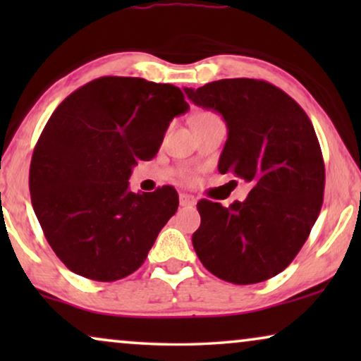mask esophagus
<instances>
[{
    "instance_id": "obj_1",
    "label": "esophagus",
    "mask_w": 361,
    "mask_h": 361,
    "mask_svg": "<svg viewBox=\"0 0 361 361\" xmlns=\"http://www.w3.org/2000/svg\"><path fill=\"white\" fill-rule=\"evenodd\" d=\"M179 202H180L182 207H194L195 205V197L190 195V194H180Z\"/></svg>"
}]
</instances>
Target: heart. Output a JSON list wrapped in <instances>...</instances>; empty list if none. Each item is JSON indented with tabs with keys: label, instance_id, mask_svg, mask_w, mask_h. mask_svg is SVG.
I'll return each mask as SVG.
<instances>
[{
	"label": "heart",
	"instance_id": "obj_1",
	"mask_svg": "<svg viewBox=\"0 0 361 361\" xmlns=\"http://www.w3.org/2000/svg\"><path fill=\"white\" fill-rule=\"evenodd\" d=\"M215 118H220L216 113H212V111H204V113H199V115L195 116L194 123H199V121H209V120H215ZM187 174V172H185Z\"/></svg>",
	"mask_w": 361,
	"mask_h": 361
}]
</instances>
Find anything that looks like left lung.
<instances>
[{"mask_svg": "<svg viewBox=\"0 0 361 361\" xmlns=\"http://www.w3.org/2000/svg\"><path fill=\"white\" fill-rule=\"evenodd\" d=\"M184 90L226 121L220 174L251 184L245 202L197 204L195 253L228 283L273 278L295 258L322 209L325 166L312 123L298 102L264 80L224 78Z\"/></svg>", "mask_w": 361, "mask_h": 361, "instance_id": "obj_1", "label": "left lung"}]
</instances>
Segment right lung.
I'll list each match as a JSON object with an SVG mask.
<instances>
[{
  "mask_svg": "<svg viewBox=\"0 0 361 361\" xmlns=\"http://www.w3.org/2000/svg\"><path fill=\"white\" fill-rule=\"evenodd\" d=\"M187 110L180 88L136 77L95 78L56 108L34 147L29 190L46 240L68 269L111 283L145 263L179 195L171 185L135 194L128 179Z\"/></svg>",
  "mask_w": 361,
  "mask_h": 361,
  "instance_id": "1",
  "label": "right lung"
}]
</instances>
